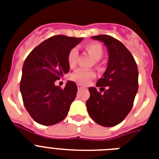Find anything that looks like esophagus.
<instances>
[{
	"label": "esophagus",
	"instance_id": "34e87169",
	"mask_svg": "<svg viewBox=\"0 0 159 159\" xmlns=\"http://www.w3.org/2000/svg\"><path fill=\"white\" fill-rule=\"evenodd\" d=\"M83 87H82V85H79V84H77V89L78 90H82Z\"/></svg>",
	"mask_w": 159,
	"mask_h": 159
}]
</instances>
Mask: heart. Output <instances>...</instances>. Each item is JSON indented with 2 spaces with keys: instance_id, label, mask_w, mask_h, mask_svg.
Returning <instances> with one entry per match:
<instances>
[{
  "instance_id": "heart-1",
  "label": "heart",
  "mask_w": 159,
  "mask_h": 159,
  "mask_svg": "<svg viewBox=\"0 0 159 159\" xmlns=\"http://www.w3.org/2000/svg\"><path fill=\"white\" fill-rule=\"evenodd\" d=\"M84 48L86 49L87 53H89L92 57V58L96 61H98L102 58V55H103V47L100 43L97 42H88V43H85ZM78 52H77V48H72L71 50L68 52L67 54V63L69 65L70 67H74L77 64V58ZM96 64L98 67H100L99 62H97ZM96 77V73L94 71L92 70H78L74 73L71 75V80L73 82H77V84L79 85H87L90 82V81Z\"/></svg>"
}]
</instances>
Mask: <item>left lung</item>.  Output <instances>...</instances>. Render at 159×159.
Instances as JSON below:
<instances>
[{
  "mask_svg": "<svg viewBox=\"0 0 159 159\" xmlns=\"http://www.w3.org/2000/svg\"><path fill=\"white\" fill-rule=\"evenodd\" d=\"M92 38L106 44L109 61L103 77L97 82L102 92L89 87L90 97L86 105L96 123L112 127L122 122L133 107L139 88L138 67L133 55L120 41L106 34Z\"/></svg>",
  "mask_w": 159,
  "mask_h": 159,
  "instance_id": "1",
  "label": "left lung"
}]
</instances>
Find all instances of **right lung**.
Listing matches in <instances>:
<instances>
[{"label":"right lung","mask_w":159,"mask_h":159,"mask_svg":"<svg viewBox=\"0 0 159 159\" xmlns=\"http://www.w3.org/2000/svg\"><path fill=\"white\" fill-rule=\"evenodd\" d=\"M82 38L55 35L31 51L24 62L20 92L24 106L34 120L43 125L59 123L67 116L77 92L67 81L63 89L54 82L69 72L67 54Z\"/></svg>","instance_id":"1"}]
</instances>
